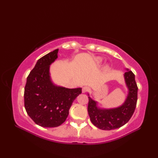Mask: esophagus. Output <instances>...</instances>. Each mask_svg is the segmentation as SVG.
<instances>
[{
	"instance_id": "34e87169",
	"label": "esophagus",
	"mask_w": 158,
	"mask_h": 158,
	"mask_svg": "<svg viewBox=\"0 0 158 158\" xmlns=\"http://www.w3.org/2000/svg\"><path fill=\"white\" fill-rule=\"evenodd\" d=\"M88 91H89V88H88V87L85 86V87H83V88H82V92L83 93H85V92H88Z\"/></svg>"
}]
</instances>
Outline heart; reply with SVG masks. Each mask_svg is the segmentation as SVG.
Here are the masks:
<instances>
[{
  "label": "heart",
  "instance_id": "1",
  "mask_svg": "<svg viewBox=\"0 0 158 158\" xmlns=\"http://www.w3.org/2000/svg\"><path fill=\"white\" fill-rule=\"evenodd\" d=\"M96 60H97V61H98V62H101V58H97V59H96Z\"/></svg>",
  "mask_w": 158,
  "mask_h": 158
}]
</instances>
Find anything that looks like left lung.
<instances>
[{
	"label": "left lung",
	"instance_id": "1",
	"mask_svg": "<svg viewBox=\"0 0 158 158\" xmlns=\"http://www.w3.org/2000/svg\"><path fill=\"white\" fill-rule=\"evenodd\" d=\"M128 94L122 106L114 109H100L97 102L89 96L88 111L92 123L98 128L110 130L119 128L128 122L136 109L138 87L135 81V75L131 70H127L124 74Z\"/></svg>",
	"mask_w": 158,
	"mask_h": 158
}]
</instances>
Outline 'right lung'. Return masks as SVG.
I'll list each match as a JSON object with an SVG mask.
<instances>
[{
    "mask_svg": "<svg viewBox=\"0 0 158 158\" xmlns=\"http://www.w3.org/2000/svg\"><path fill=\"white\" fill-rule=\"evenodd\" d=\"M58 49L40 58L29 75L24 88V106L37 125L58 127L65 122L72 103L81 88L69 89L51 81L49 66L58 58Z\"/></svg>",
    "mask_w": 158,
    "mask_h": 158,
    "instance_id": "right-lung-1",
    "label": "right lung"
}]
</instances>
